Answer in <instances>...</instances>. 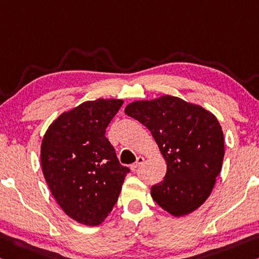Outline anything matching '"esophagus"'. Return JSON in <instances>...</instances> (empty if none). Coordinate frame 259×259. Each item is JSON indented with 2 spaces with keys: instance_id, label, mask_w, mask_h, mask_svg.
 <instances>
[{
  "instance_id": "1",
  "label": "esophagus",
  "mask_w": 259,
  "mask_h": 259,
  "mask_svg": "<svg viewBox=\"0 0 259 259\" xmlns=\"http://www.w3.org/2000/svg\"><path fill=\"white\" fill-rule=\"evenodd\" d=\"M144 158H143V157H138L137 158V160H136V162H135V163H133V165H131V170H137V168L139 167V166H141V165H143V162H144Z\"/></svg>"
}]
</instances>
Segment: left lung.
Instances as JSON below:
<instances>
[{"label":"left lung","instance_id":"left-lung-1","mask_svg":"<svg viewBox=\"0 0 259 259\" xmlns=\"http://www.w3.org/2000/svg\"><path fill=\"white\" fill-rule=\"evenodd\" d=\"M124 113L151 131L166 160L165 178L151 188L154 202L175 217L198 208L210 196L223 166L224 133L217 117L171 96L134 101Z\"/></svg>","mask_w":259,"mask_h":259}]
</instances>
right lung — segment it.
<instances>
[{"instance_id": "1", "label": "right lung", "mask_w": 259, "mask_h": 259, "mask_svg": "<svg viewBox=\"0 0 259 259\" xmlns=\"http://www.w3.org/2000/svg\"><path fill=\"white\" fill-rule=\"evenodd\" d=\"M122 105L118 99L83 102L60 115L41 143V167L49 190L65 214L79 224H101L130 171L105 136Z\"/></svg>"}]
</instances>
